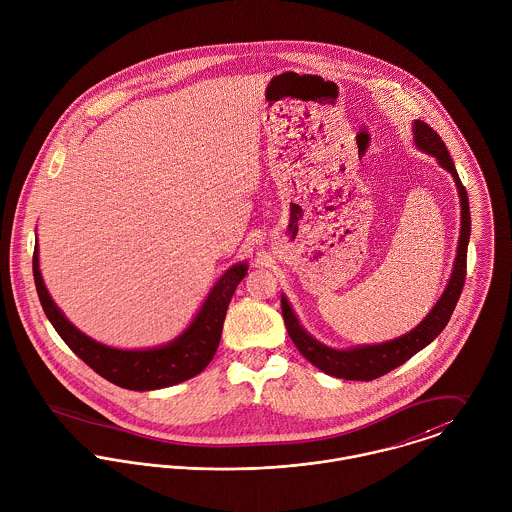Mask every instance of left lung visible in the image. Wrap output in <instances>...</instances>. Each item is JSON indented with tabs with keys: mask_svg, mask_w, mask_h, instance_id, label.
I'll return each mask as SVG.
<instances>
[{
	"mask_svg": "<svg viewBox=\"0 0 512 512\" xmlns=\"http://www.w3.org/2000/svg\"><path fill=\"white\" fill-rule=\"evenodd\" d=\"M412 133H414V143L420 151L436 157L442 169L450 172L454 176L457 194H459V206H461V229H459V239H457V253H455L454 271L450 277V283L446 286L444 294L440 300L434 304V308L428 312V316L408 334L383 343H373V345H359V347H349V349H334L328 347L318 340H314L298 322L290 302L286 296H281V308H283L284 326L294 341L296 349L320 371L345 379V381H373L393 369L408 361L414 353L424 349L428 343L436 340L442 330L448 326L452 314H454L455 304L459 300L461 288L465 284V269H467V243H469V233H471V216H469V200L465 186L461 184L457 171H455L454 161L448 153L446 143L442 137L426 123L420 119H414L412 123Z\"/></svg>",
	"mask_w": 512,
	"mask_h": 512,
	"instance_id": "1",
	"label": "left lung"
}]
</instances>
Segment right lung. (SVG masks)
Instances as JSON below:
<instances>
[{
	"instance_id": "obj_1",
	"label": "right lung",
	"mask_w": 512,
	"mask_h": 512,
	"mask_svg": "<svg viewBox=\"0 0 512 512\" xmlns=\"http://www.w3.org/2000/svg\"><path fill=\"white\" fill-rule=\"evenodd\" d=\"M247 263H237L212 286L190 326L174 340L149 349H117L92 340L66 320L51 298L39 269V245L33 253V277L41 306L64 343L98 375L121 389L155 391L178 385L202 373L212 361L228 312L229 300L247 275Z\"/></svg>"
}]
</instances>
